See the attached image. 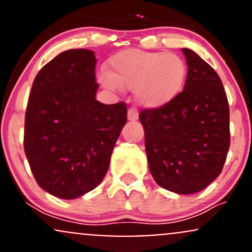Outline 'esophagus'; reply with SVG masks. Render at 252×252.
I'll list each match as a JSON object with an SVG mask.
<instances>
[{"label": "esophagus", "mask_w": 252, "mask_h": 252, "mask_svg": "<svg viewBox=\"0 0 252 252\" xmlns=\"http://www.w3.org/2000/svg\"><path fill=\"white\" fill-rule=\"evenodd\" d=\"M138 118V112L137 110L134 108H130L128 110V120L129 121H136Z\"/></svg>", "instance_id": "obj_1"}]
</instances>
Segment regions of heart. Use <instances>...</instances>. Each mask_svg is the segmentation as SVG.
<instances>
[{"mask_svg":"<svg viewBox=\"0 0 252 252\" xmlns=\"http://www.w3.org/2000/svg\"><path fill=\"white\" fill-rule=\"evenodd\" d=\"M186 76V63L176 54L131 48L110 57L100 82L112 90L134 89L141 105L158 109L180 94Z\"/></svg>","mask_w":252,"mask_h":252,"instance_id":"b5f03b06","label":"heart"}]
</instances>
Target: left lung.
I'll return each instance as SVG.
<instances>
[{
  "label": "left lung",
  "instance_id": "left-lung-1",
  "mask_svg": "<svg viewBox=\"0 0 252 252\" xmlns=\"http://www.w3.org/2000/svg\"><path fill=\"white\" fill-rule=\"evenodd\" d=\"M184 91L167 105L140 114L149 170L158 186L193 194L221 173L230 147V110L217 72L195 52Z\"/></svg>",
  "mask_w": 252,
  "mask_h": 252
}]
</instances>
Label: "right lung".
I'll use <instances>...</instances> for the list:
<instances>
[{
	"label": "right lung",
	"mask_w": 252,
	"mask_h": 252,
	"mask_svg": "<svg viewBox=\"0 0 252 252\" xmlns=\"http://www.w3.org/2000/svg\"><path fill=\"white\" fill-rule=\"evenodd\" d=\"M96 63L94 51H65L32 86L25 153L37 185L57 198L76 199L96 189L126 123V104L96 99Z\"/></svg>",
	"instance_id": "add662e5"
}]
</instances>
